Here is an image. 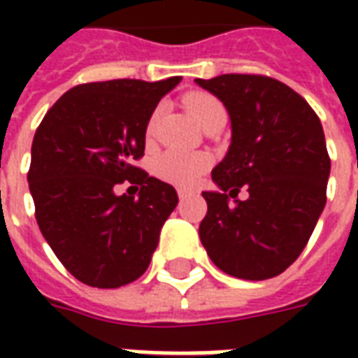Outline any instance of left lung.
Instances as JSON below:
<instances>
[{"instance_id":"8db88e82","label":"left lung","mask_w":358,"mask_h":358,"mask_svg":"<svg viewBox=\"0 0 358 358\" xmlns=\"http://www.w3.org/2000/svg\"><path fill=\"white\" fill-rule=\"evenodd\" d=\"M169 92L143 80L76 86L36 130L28 172L36 220L82 284L115 289L138 280L178 205L171 184L134 164L143 155L149 118ZM122 181L127 189L118 190Z\"/></svg>"}]
</instances>
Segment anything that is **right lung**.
<instances>
[{
  "mask_svg": "<svg viewBox=\"0 0 358 358\" xmlns=\"http://www.w3.org/2000/svg\"><path fill=\"white\" fill-rule=\"evenodd\" d=\"M222 74L201 82L224 103L232 140L203 192L199 238L218 268L241 280H268L299 257L324 205L330 159L320 120L280 82ZM266 82L268 78H261Z\"/></svg>",
  "mask_w": 358,
  "mask_h": 358,
  "instance_id": "1",
  "label": "right lung"
}]
</instances>
